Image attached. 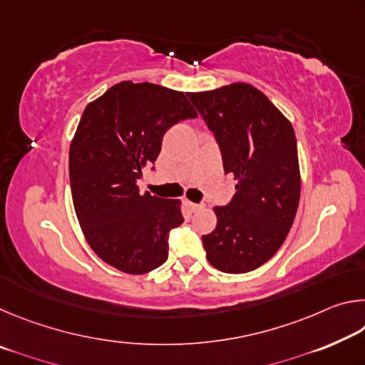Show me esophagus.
I'll list each match as a JSON object with an SVG mask.
<instances>
[{"instance_id": "obj_1", "label": "esophagus", "mask_w": 365, "mask_h": 365, "mask_svg": "<svg viewBox=\"0 0 365 365\" xmlns=\"http://www.w3.org/2000/svg\"><path fill=\"white\" fill-rule=\"evenodd\" d=\"M187 206L191 212H196V211H200V209L205 207L202 205H196V202H191V201H187Z\"/></svg>"}]
</instances>
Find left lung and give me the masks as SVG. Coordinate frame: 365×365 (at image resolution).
I'll use <instances>...</instances> for the list:
<instances>
[{
	"mask_svg": "<svg viewBox=\"0 0 365 365\" xmlns=\"http://www.w3.org/2000/svg\"><path fill=\"white\" fill-rule=\"evenodd\" d=\"M217 140L237 193L214 207L217 225L202 235L211 265L245 274L267 262L285 242L301 195L298 146L292 122L250 83L187 93Z\"/></svg>",
	"mask_w": 365,
	"mask_h": 365,
	"instance_id": "8db88e82",
	"label": "left lung"
}]
</instances>
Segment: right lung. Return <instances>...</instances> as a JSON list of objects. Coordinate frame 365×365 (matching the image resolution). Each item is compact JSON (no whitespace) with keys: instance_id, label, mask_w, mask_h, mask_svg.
Masks as SVG:
<instances>
[{"instance_id":"1","label":"right lung","mask_w":365,"mask_h":365,"mask_svg":"<svg viewBox=\"0 0 365 365\" xmlns=\"http://www.w3.org/2000/svg\"><path fill=\"white\" fill-rule=\"evenodd\" d=\"M196 115L183 91L148 82L115 83L85 108L69 150L72 201L90 248L117 270L141 275L168 261L182 202L141 195L137 182L164 133Z\"/></svg>"}]
</instances>
